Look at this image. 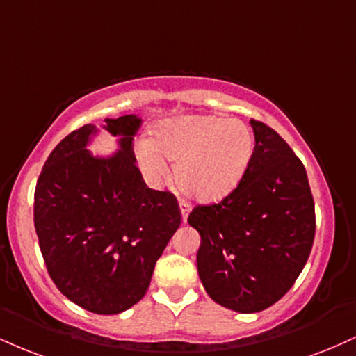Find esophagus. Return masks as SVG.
Segmentation results:
<instances>
[{"label": "esophagus", "mask_w": 356, "mask_h": 356, "mask_svg": "<svg viewBox=\"0 0 356 356\" xmlns=\"http://www.w3.org/2000/svg\"><path fill=\"white\" fill-rule=\"evenodd\" d=\"M179 205H181V212H182V222H187V216L191 212V204L187 200H179Z\"/></svg>", "instance_id": "esophagus-1"}]
</instances>
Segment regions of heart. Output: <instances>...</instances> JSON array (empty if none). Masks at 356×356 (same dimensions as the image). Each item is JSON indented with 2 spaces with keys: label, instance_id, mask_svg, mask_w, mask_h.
<instances>
[{
  "label": "heart",
  "instance_id": "obj_1",
  "mask_svg": "<svg viewBox=\"0 0 356 356\" xmlns=\"http://www.w3.org/2000/svg\"><path fill=\"white\" fill-rule=\"evenodd\" d=\"M157 150L175 162L174 179L184 194L213 202L241 182L254 152V137L238 121L189 115L161 126L156 145L145 139L136 144L137 164L149 179H159L165 172Z\"/></svg>",
  "mask_w": 356,
  "mask_h": 356
}]
</instances>
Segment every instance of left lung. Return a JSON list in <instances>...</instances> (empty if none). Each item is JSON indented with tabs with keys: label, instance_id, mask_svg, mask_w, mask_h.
<instances>
[{
	"label": "left lung",
	"instance_id": "left-lung-1",
	"mask_svg": "<svg viewBox=\"0 0 356 356\" xmlns=\"http://www.w3.org/2000/svg\"><path fill=\"white\" fill-rule=\"evenodd\" d=\"M255 147L237 187L195 205L187 222L202 237L199 277L213 302L255 314L292 289L310 257L315 204L307 170L267 124L252 119Z\"/></svg>",
	"mask_w": 356,
	"mask_h": 356
}]
</instances>
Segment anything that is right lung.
Segmentation results:
<instances>
[{
  "label": "right lung",
  "instance_id": "obj_1",
  "mask_svg": "<svg viewBox=\"0 0 356 356\" xmlns=\"http://www.w3.org/2000/svg\"><path fill=\"white\" fill-rule=\"evenodd\" d=\"M140 119H106L121 151L97 159L86 149L91 124L53 149L34 191V227L59 292L99 315L131 308L147 292L154 267L182 222L175 195L145 186L136 165Z\"/></svg>",
  "mask_w": 356,
  "mask_h": 356
}]
</instances>
